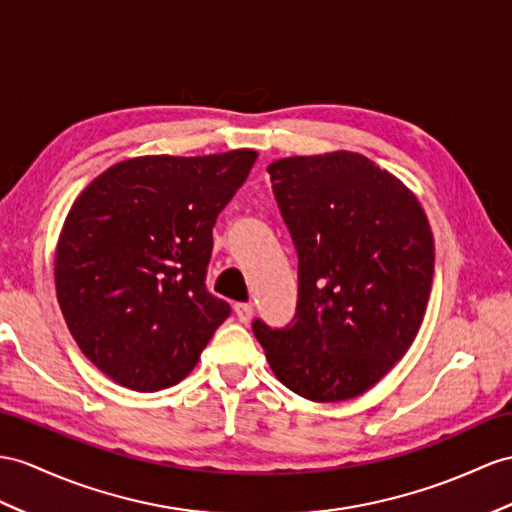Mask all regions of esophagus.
Listing matches in <instances>:
<instances>
[{"label":"esophagus","instance_id":"esophagus-1","mask_svg":"<svg viewBox=\"0 0 512 512\" xmlns=\"http://www.w3.org/2000/svg\"><path fill=\"white\" fill-rule=\"evenodd\" d=\"M234 315H236V319H239L241 323H247L249 319H252V315H254V308H252V304H236L234 306Z\"/></svg>","mask_w":512,"mask_h":512}]
</instances>
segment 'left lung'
Wrapping results in <instances>:
<instances>
[{
	"label": "left lung",
	"instance_id": "8db88e82",
	"mask_svg": "<svg viewBox=\"0 0 512 512\" xmlns=\"http://www.w3.org/2000/svg\"><path fill=\"white\" fill-rule=\"evenodd\" d=\"M297 252V306L284 328L254 319L276 378L313 402L371 389L419 332L434 241L417 197L354 152L267 167Z\"/></svg>",
	"mask_w": 512,
	"mask_h": 512
}]
</instances>
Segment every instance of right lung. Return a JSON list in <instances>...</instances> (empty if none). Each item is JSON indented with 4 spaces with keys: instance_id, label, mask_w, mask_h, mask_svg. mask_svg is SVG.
Returning <instances> with one entry per match:
<instances>
[{
    "instance_id": "1",
    "label": "right lung",
    "mask_w": 512,
    "mask_h": 512,
    "mask_svg": "<svg viewBox=\"0 0 512 512\" xmlns=\"http://www.w3.org/2000/svg\"><path fill=\"white\" fill-rule=\"evenodd\" d=\"M256 162L252 149L123 160L71 206L56 295L82 354L128 389L178 384L232 313L208 293L213 228Z\"/></svg>"
}]
</instances>
